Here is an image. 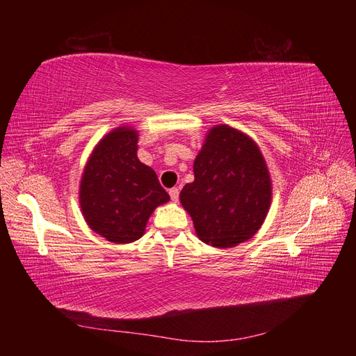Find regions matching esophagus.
I'll return each mask as SVG.
<instances>
[{"label": "esophagus", "mask_w": 356, "mask_h": 356, "mask_svg": "<svg viewBox=\"0 0 356 356\" xmlns=\"http://www.w3.org/2000/svg\"><path fill=\"white\" fill-rule=\"evenodd\" d=\"M169 196H170L172 202H178V197H179V190H178L177 187L170 188V190H169Z\"/></svg>", "instance_id": "esophagus-1"}]
</instances>
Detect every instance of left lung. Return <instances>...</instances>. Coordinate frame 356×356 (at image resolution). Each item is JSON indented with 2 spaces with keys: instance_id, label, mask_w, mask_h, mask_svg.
<instances>
[{
  "instance_id": "obj_1",
  "label": "left lung",
  "mask_w": 356,
  "mask_h": 356,
  "mask_svg": "<svg viewBox=\"0 0 356 356\" xmlns=\"http://www.w3.org/2000/svg\"><path fill=\"white\" fill-rule=\"evenodd\" d=\"M181 190L196 234L207 245L232 248L260 230L270 208L272 181L260 148L227 124L212 127Z\"/></svg>"
}]
</instances>
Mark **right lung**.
<instances>
[{"instance_id": "add662e5", "label": "right lung", "mask_w": 356, "mask_h": 356, "mask_svg": "<svg viewBox=\"0 0 356 356\" xmlns=\"http://www.w3.org/2000/svg\"><path fill=\"white\" fill-rule=\"evenodd\" d=\"M138 131L122 126L105 135L86 163L80 207L89 227L114 243H131L145 232L153 211L169 202L156 172L138 156Z\"/></svg>"}]
</instances>
